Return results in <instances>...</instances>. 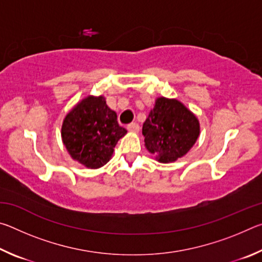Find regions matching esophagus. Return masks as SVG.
<instances>
[{
	"instance_id": "obj_1",
	"label": "esophagus",
	"mask_w": 262,
	"mask_h": 262,
	"mask_svg": "<svg viewBox=\"0 0 262 262\" xmlns=\"http://www.w3.org/2000/svg\"><path fill=\"white\" fill-rule=\"evenodd\" d=\"M127 129L129 130L130 133H139V130H140V126H139V123H136V122H132V123H129V125L127 126Z\"/></svg>"
}]
</instances>
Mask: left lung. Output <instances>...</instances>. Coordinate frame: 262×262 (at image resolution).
<instances>
[{"label": "left lung", "instance_id": "obj_1", "mask_svg": "<svg viewBox=\"0 0 262 262\" xmlns=\"http://www.w3.org/2000/svg\"><path fill=\"white\" fill-rule=\"evenodd\" d=\"M142 134L149 152L161 163H172L187 154L200 135L198 118L177 99L159 97L143 123Z\"/></svg>", "mask_w": 262, "mask_h": 262}]
</instances>
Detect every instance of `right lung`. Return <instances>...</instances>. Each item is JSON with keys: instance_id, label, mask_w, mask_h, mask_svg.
Here are the masks:
<instances>
[{"instance_id": "add662e5", "label": "right lung", "mask_w": 262, "mask_h": 262, "mask_svg": "<svg viewBox=\"0 0 262 262\" xmlns=\"http://www.w3.org/2000/svg\"><path fill=\"white\" fill-rule=\"evenodd\" d=\"M126 133L103 96L82 99L66 115L61 128L62 142L70 157L88 168L104 166Z\"/></svg>"}]
</instances>
